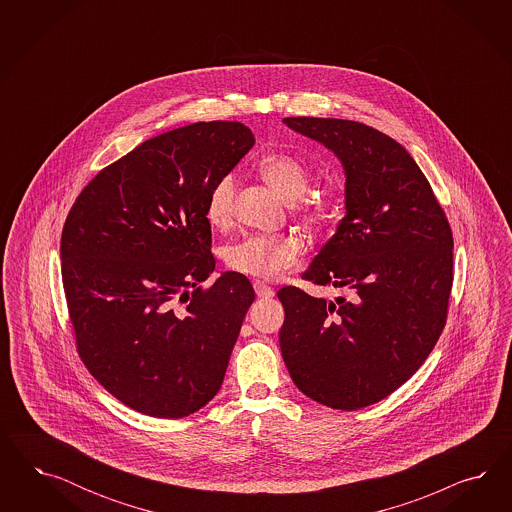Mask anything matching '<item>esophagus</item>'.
I'll list each match as a JSON object with an SVG mask.
<instances>
[{"label": "esophagus", "instance_id": "34e87169", "mask_svg": "<svg viewBox=\"0 0 512 512\" xmlns=\"http://www.w3.org/2000/svg\"><path fill=\"white\" fill-rule=\"evenodd\" d=\"M253 287H255V293H257L259 298H272V296L276 295V293H274V289H272L270 285L263 283V281H255V283H253Z\"/></svg>", "mask_w": 512, "mask_h": 512}]
</instances>
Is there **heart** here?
<instances>
[{
	"label": "heart",
	"mask_w": 512,
	"mask_h": 512,
	"mask_svg": "<svg viewBox=\"0 0 512 512\" xmlns=\"http://www.w3.org/2000/svg\"><path fill=\"white\" fill-rule=\"evenodd\" d=\"M257 169L264 180L278 191L285 201H296L306 216H325L336 204L332 191H311V171L308 163L289 152H270L263 155ZM236 180L225 174L217 180L208 193L206 221L221 229L233 216ZM302 253L298 238L291 234H248L223 248V263L236 274L248 278H276L279 272L295 264Z\"/></svg>",
	"instance_id": "1"
}]
</instances>
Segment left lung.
<instances>
[{
    "mask_svg": "<svg viewBox=\"0 0 512 512\" xmlns=\"http://www.w3.org/2000/svg\"><path fill=\"white\" fill-rule=\"evenodd\" d=\"M345 172V216L302 274L349 289L334 302L279 289V347L298 390L332 409L381 402L419 370L447 321L452 231L415 159L370 125L283 118Z\"/></svg>",
    "mask_w": 512,
    "mask_h": 512,
    "instance_id": "left-lung-1",
    "label": "left lung"
}]
</instances>
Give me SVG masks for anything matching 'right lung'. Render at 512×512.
I'll use <instances>...</instances> for the list:
<instances>
[{
	"label": "right lung",
	"instance_id": "right-lung-1",
	"mask_svg": "<svg viewBox=\"0 0 512 512\" xmlns=\"http://www.w3.org/2000/svg\"><path fill=\"white\" fill-rule=\"evenodd\" d=\"M249 127L197 122L139 144L82 189L62 278L78 355L127 407L182 419L221 388L255 291L214 272L208 193L253 148Z\"/></svg>",
	"mask_w": 512,
	"mask_h": 512
}]
</instances>
